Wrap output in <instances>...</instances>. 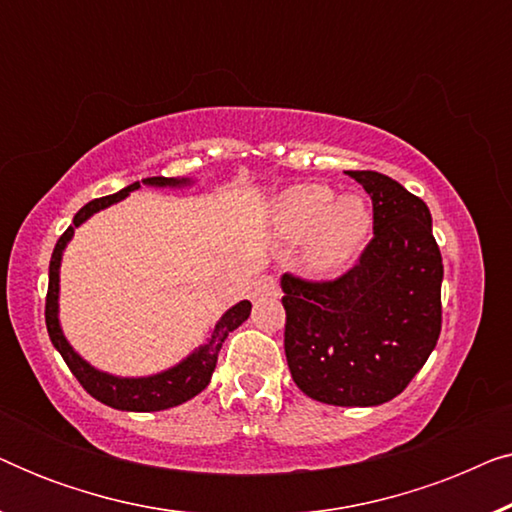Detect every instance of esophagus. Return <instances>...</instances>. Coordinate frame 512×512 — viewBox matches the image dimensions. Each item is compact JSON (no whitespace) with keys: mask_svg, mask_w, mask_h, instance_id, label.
Masks as SVG:
<instances>
[{"mask_svg":"<svg viewBox=\"0 0 512 512\" xmlns=\"http://www.w3.org/2000/svg\"><path fill=\"white\" fill-rule=\"evenodd\" d=\"M251 296L263 300V298H277L279 296V286H277V279L272 275H263L258 277L254 282V291H251Z\"/></svg>","mask_w":512,"mask_h":512,"instance_id":"1","label":"esophagus"}]
</instances>
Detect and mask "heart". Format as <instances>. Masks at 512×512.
I'll list each match as a JSON object with an SVG mask.
<instances>
[{
  "mask_svg": "<svg viewBox=\"0 0 512 512\" xmlns=\"http://www.w3.org/2000/svg\"><path fill=\"white\" fill-rule=\"evenodd\" d=\"M277 235L286 242H303L305 265L314 277L345 272L366 247L373 214L359 195L335 198L328 186L300 184L279 195L272 205Z\"/></svg>",
  "mask_w": 512,
  "mask_h": 512,
  "instance_id": "obj_1",
  "label": "heart"
}]
</instances>
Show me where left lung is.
Returning a JSON list of instances; mask_svg holds the SVG:
<instances>
[{
  "label": "left lung",
  "mask_w": 512,
  "mask_h": 512,
  "mask_svg": "<svg viewBox=\"0 0 512 512\" xmlns=\"http://www.w3.org/2000/svg\"><path fill=\"white\" fill-rule=\"evenodd\" d=\"M349 177L373 200L375 235L333 282L282 277L284 352L303 394L370 408L401 394L436 347L443 258L424 200L387 174Z\"/></svg>",
  "instance_id": "1"
}]
</instances>
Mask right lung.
<instances>
[{"mask_svg":"<svg viewBox=\"0 0 512 512\" xmlns=\"http://www.w3.org/2000/svg\"><path fill=\"white\" fill-rule=\"evenodd\" d=\"M146 186L156 188H179L188 186L191 179H174V177H149L144 179ZM139 181L135 184L125 186L123 191L114 195H107V198H97L88 205H83L74 216V226H69L62 237L55 244L51 265H48V293H46V328L48 335H51L53 347L62 354V359L72 370L76 380L81 382V387L88 391L90 396L97 398V401L109 405V408L116 410H128V412H156V410H167L174 408V405H181L191 401L193 396H198L202 389L207 387L209 380H212V373L216 368V359H219L223 340L228 338L230 331H235L237 326H242L244 321L249 319L251 303L249 300H240V303L230 307V310L223 314V317L216 321L212 335H209L205 345H200L195 352L186 356L184 361H179L177 366L163 370V373L146 375V377H118L109 375L104 370H97L90 366L86 359H81L79 354L74 352V347L69 345L65 333L60 328L58 319V298H60V263H62V251H65L67 242L72 240L74 228H79L83 221H88L90 216L100 209L114 205V202H121L128 198L132 191H137Z\"/></svg>","mask_w":512,"mask_h":512,"instance_id":"1","label":"right lung"}]
</instances>
